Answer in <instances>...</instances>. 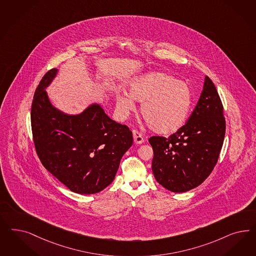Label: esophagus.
Returning a JSON list of instances; mask_svg holds the SVG:
<instances>
[{
  "instance_id": "34e87169",
  "label": "esophagus",
  "mask_w": 256,
  "mask_h": 256,
  "mask_svg": "<svg viewBox=\"0 0 256 256\" xmlns=\"http://www.w3.org/2000/svg\"><path fill=\"white\" fill-rule=\"evenodd\" d=\"M132 136H134V141L136 144H141L144 142V138H143L142 134L138 130H132Z\"/></svg>"
}]
</instances>
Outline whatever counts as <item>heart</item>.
<instances>
[{"label":"heart","mask_w":256,"mask_h":256,"mask_svg":"<svg viewBox=\"0 0 256 256\" xmlns=\"http://www.w3.org/2000/svg\"><path fill=\"white\" fill-rule=\"evenodd\" d=\"M130 95L120 94L116 106L124 114L136 108L134 100L142 102L141 115L150 129L160 134H172L186 122L193 94L186 82L164 72H150L130 84Z\"/></svg>","instance_id":"obj_1"}]
</instances>
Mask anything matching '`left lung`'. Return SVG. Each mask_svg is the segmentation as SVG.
Segmentation results:
<instances>
[{"label":"left lung","mask_w":256,"mask_h":256,"mask_svg":"<svg viewBox=\"0 0 256 256\" xmlns=\"http://www.w3.org/2000/svg\"><path fill=\"white\" fill-rule=\"evenodd\" d=\"M223 106L214 82L206 76L200 97L186 124L168 138L154 136L152 172L172 192L195 188L214 170L225 136Z\"/></svg>","instance_id":"1"}]
</instances>
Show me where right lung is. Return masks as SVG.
I'll list each match as a JSON object with an SVG mask.
<instances>
[{
  "label": "right lung",
  "instance_id": "1",
  "mask_svg": "<svg viewBox=\"0 0 256 256\" xmlns=\"http://www.w3.org/2000/svg\"><path fill=\"white\" fill-rule=\"evenodd\" d=\"M56 72V68L46 72L34 94L31 126L36 154L68 190L98 193L114 180L122 157L132 146V132L111 120L99 104L77 116L54 108L44 88Z\"/></svg>",
  "mask_w": 256,
  "mask_h": 256
}]
</instances>
